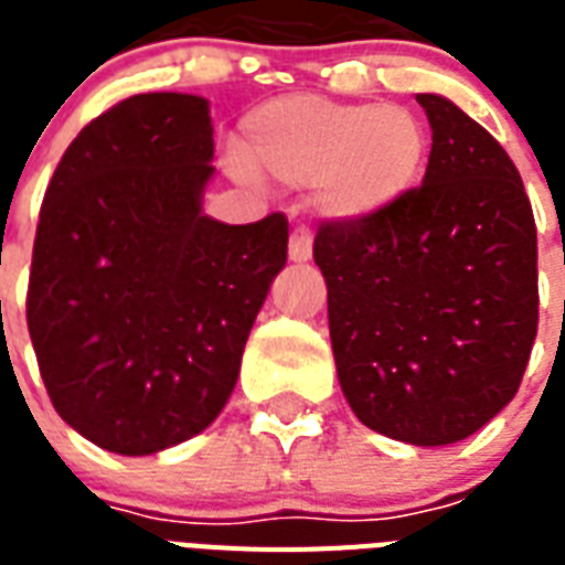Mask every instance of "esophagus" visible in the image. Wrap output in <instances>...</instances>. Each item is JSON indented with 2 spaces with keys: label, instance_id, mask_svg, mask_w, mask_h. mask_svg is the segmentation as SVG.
<instances>
[{
  "label": "esophagus",
  "instance_id": "1",
  "mask_svg": "<svg viewBox=\"0 0 565 565\" xmlns=\"http://www.w3.org/2000/svg\"><path fill=\"white\" fill-rule=\"evenodd\" d=\"M310 252H313V243H310V234L305 228H296L290 234V260L292 264H308Z\"/></svg>",
  "mask_w": 565,
  "mask_h": 565
}]
</instances>
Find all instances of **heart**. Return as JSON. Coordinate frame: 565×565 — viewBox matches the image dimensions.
Instances as JSON below:
<instances>
[{"label":"heart","mask_w":565,"mask_h":565,"mask_svg":"<svg viewBox=\"0 0 565 565\" xmlns=\"http://www.w3.org/2000/svg\"><path fill=\"white\" fill-rule=\"evenodd\" d=\"M239 161L284 188L313 184V207L326 220L363 222L416 188L428 131L402 105L290 93L243 119ZM239 175H246L242 167Z\"/></svg>","instance_id":"obj_1"}]
</instances>
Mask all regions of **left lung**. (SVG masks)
<instances>
[{
    "label": "left lung",
    "mask_w": 565,
    "mask_h": 565,
    "mask_svg": "<svg viewBox=\"0 0 565 565\" xmlns=\"http://www.w3.org/2000/svg\"><path fill=\"white\" fill-rule=\"evenodd\" d=\"M434 143L422 188L381 216L322 222L337 377L390 439L448 446L508 407L540 317L536 225L499 140L437 93H416Z\"/></svg>",
    "instance_id": "obj_1"
}]
</instances>
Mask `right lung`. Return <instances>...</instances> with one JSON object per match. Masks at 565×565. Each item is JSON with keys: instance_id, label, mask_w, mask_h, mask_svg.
I'll return each instance as SVG.
<instances>
[{"instance_id": "1", "label": "right lung", "mask_w": 565, "mask_h": 565, "mask_svg": "<svg viewBox=\"0 0 565 565\" xmlns=\"http://www.w3.org/2000/svg\"><path fill=\"white\" fill-rule=\"evenodd\" d=\"M211 105L140 93L82 128L40 207L25 319L57 416L105 451L158 455L234 393L287 220L202 211Z\"/></svg>"}]
</instances>
